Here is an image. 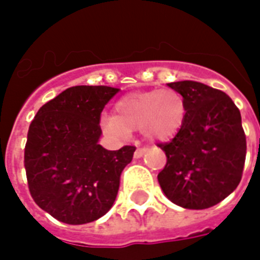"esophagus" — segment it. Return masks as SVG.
Wrapping results in <instances>:
<instances>
[{"label": "esophagus", "mask_w": 260, "mask_h": 260, "mask_svg": "<svg viewBox=\"0 0 260 260\" xmlns=\"http://www.w3.org/2000/svg\"><path fill=\"white\" fill-rule=\"evenodd\" d=\"M146 151H147V148H146V147L138 148V150L135 151L134 156H135V158H136V159H138V158H142V156L144 155V152H146Z\"/></svg>", "instance_id": "esophagus-1"}]
</instances>
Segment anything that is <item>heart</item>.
<instances>
[{"instance_id": "1", "label": "heart", "mask_w": 260, "mask_h": 260, "mask_svg": "<svg viewBox=\"0 0 260 260\" xmlns=\"http://www.w3.org/2000/svg\"><path fill=\"white\" fill-rule=\"evenodd\" d=\"M185 112V101L172 88L135 91L117 101V114H102L101 126L118 138L140 131L148 140H166L181 129Z\"/></svg>"}]
</instances>
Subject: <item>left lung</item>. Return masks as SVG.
Masks as SVG:
<instances>
[{"mask_svg": "<svg viewBox=\"0 0 260 260\" xmlns=\"http://www.w3.org/2000/svg\"><path fill=\"white\" fill-rule=\"evenodd\" d=\"M168 86L185 101V120L169 143L159 144L168 161L158 174L166 198L183 209L213 207L241 180L247 142L241 114L223 91L183 80Z\"/></svg>", "mask_w": 260, "mask_h": 260, "instance_id": "1", "label": "left lung"}]
</instances>
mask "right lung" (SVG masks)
I'll list each match as a JSON object with an SVG mask.
<instances>
[{"label":"right lung","instance_id":"add662e5","mask_svg":"<svg viewBox=\"0 0 260 260\" xmlns=\"http://www.w3.org/2000/svg\"><path fill=\"white\" fill-rule=\"evenodd\" d=\"M118 92L108 86L67 88L39 109L27 135L24 166L31 196L69 225L92 222L116 201L120 177L136 148L99 144L105 105Z\"/></svg>","mask_w":260,"mask_h":260}]
</instances>
